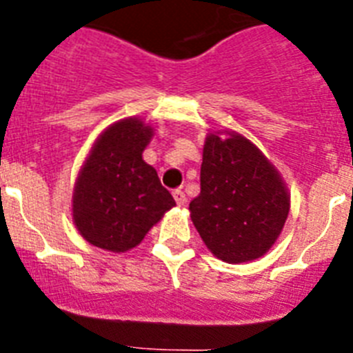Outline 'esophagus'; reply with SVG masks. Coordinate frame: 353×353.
Segmentation results:
<instances>
[{"mask_svg": "<svg viewBox=\"0 0 353 353\" xmlns=\"http://www.w3.org/2000/svg\"><path fill=\"white\" fill-rule=\"evenodd\" d=\"M172 196H174V199H176V203L179 205V207H183V205L187 203V196H185V192H183V190H179V188H177V190H174V192H172Z\"/></svg>", "mask_w": 353, "mask_h": 353, "instance_id": "1", "label": "esophagus"}]
</instances>
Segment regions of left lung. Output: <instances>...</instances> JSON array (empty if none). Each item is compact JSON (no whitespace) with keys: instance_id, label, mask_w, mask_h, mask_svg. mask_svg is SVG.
<instances>
[{"instance_id":"obj_1","label":"left lung","mask_w":353,"mask_h":353,"mask_svg":"<svg viewBox=\"0 0 353 353\" xmlns=\"http://www.w3.org/2000/svg\"><path fill=\"white\" fill-rule=\"evenodd\" d=\"M201 192L190 218L210 252L229 263L249 262L269 251L290 212L279 172L238 133H210L199 174Z\"/></svg>"}]
</instances>
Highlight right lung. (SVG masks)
<instances>
[{"label":"right lung","mask_w":353,"mask_h":353,"mask_svg":"<svg viewBox=\"0 0 353 353\" xmlns=\"http://www.w3.org/2000/svg\"><path fill=\"white\" fill-rule=\"evenodd\" d=\"M152 128L139 119L115 122L97 139L73 194V220L93 245L124 252L176 201L161 185L154 166L143 161Z\"/></svg>","instance_id":"1"}]
</instances>
